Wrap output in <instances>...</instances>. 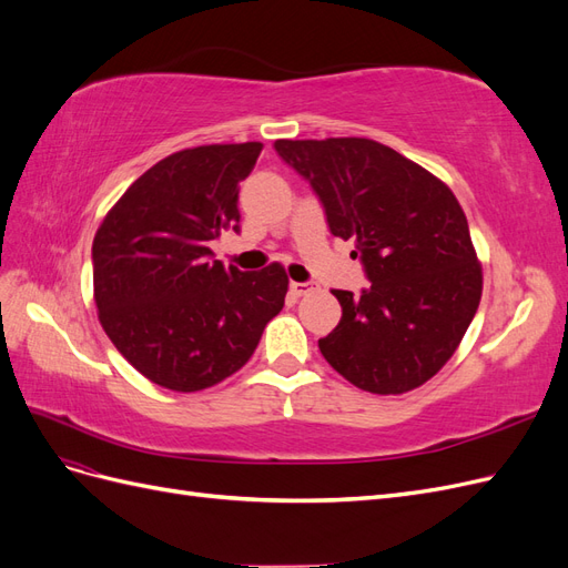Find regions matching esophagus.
<instances>
[{
    "label": "esophagus",
    "instance_id": "1",
    "mask_svg": "<svg viewBox=\"0 0 568 568\" xmlns=\"http://www.w3.org/2000/svg\"><path fill=\"white\" fill-rule=\"evenodd\" d=\"M288 288H291V294H294V296H307V294H313L317 286L313 282H291Z\"/></svg>",
    "mask_w": 568,
    "mask_h": 568
}]
</instances>
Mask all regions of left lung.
<instances>
[{
	"instance_id": "obj_1",
	"label": "left lung",
	"mask_w": 568,
	"mask_h": 568,
	"mask_svg": "<svg viewBox=\"0 0 568 568\" xmlns=\"http://www.w3.org/2000/svg\"><path fill=\"white\" fill-rule=\"evenodd\" d=\"M280 159L311 182L329 232L353 239L369 288L341 303L320 351L369 393L398 395L448 363L480 301V265L455 194L422 165L365 136L277 140Z\"/></svg>"
}]
</instances>
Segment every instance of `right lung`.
<instances>
[{"instance_id": "1", "label": "right lung", "mask_w": 568, "mask_h": 568, "mask_svg": "<svg viewBox=\"0 0 568 568\" xmlns=\"http://www.w3.org/2000/svg\"><path fill=\"white\" fill-rule=\"evenodd\" d=\"M261 142L173 153L130 184L92 244L99 322L149 382L194 393L227 379L280 315L286 272H242L213 261L209 244L239 232V182Z\"/></svg>"}]
</instances>
